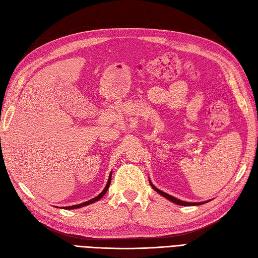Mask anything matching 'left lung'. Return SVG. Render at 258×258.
I'll use <instances>...</instances> for the list:
<instances>
[{"label":"left lung","instance_id":"obj_1","mask_svg":"<svg viewBox=\"0 0 258 258\" xmlns=\"http://www.w3.org/2000/svg\"><path fill=\"white\" fill-rule=\"evenodd\" d=\"M148 179H149V178H148ZM149 183H151L152 188H153L155 191H156L157 194H159L160 196H163L164 198H166V199H168L169 201H171V202H173V203H176V205H178V206H200V205H203V203L209 202V201H205V202H187V201H182V200H180V199H177V198H175V197H172V196H170V195H168V194L164 192V191L159 190L158 188L155 187V185L152 183L151 180H149Z\"/></svg>","mask_w":258,"mask_h":258}]
</instances>
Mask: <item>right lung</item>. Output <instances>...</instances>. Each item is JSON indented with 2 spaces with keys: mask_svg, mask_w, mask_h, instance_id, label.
<instances>
[{
  "mask_svg": "<svg viewBox=\"0 0 258 258\" xmlns=\"http://www.w3.org/2000/svg\"><path fill=\"white\" fill-rule=\"evenodd\" d=\"M111 177H112V171L110 172V176H109V179H107V182H106V185L104 187V189H103V191H102V192L99 195V196H97L95 198H93V199H91V200H89V201H86V202H82V203H80V205H76V206H71V207H64V209H67V210H73V209H78V208H82V207H86V206H89V205H91V203H94V202H97V201H99L102 197H103L105 194H106V191H107V189H109V187H110V184H111Z\"/></svg>",
  "mask_w": 258,
  "mask_h": 258,
  "instance_id": "obj_1",
  "label": "right lung"
}]
</instances>
